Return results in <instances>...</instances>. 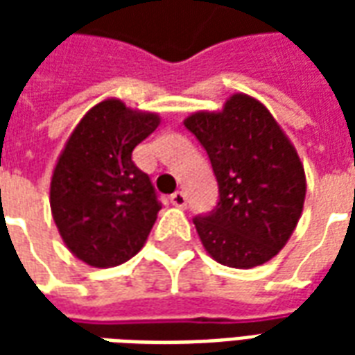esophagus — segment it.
Here are the masks:
<instances>
[{
	"instance_id": "esophagus-1",
	"label": "esophagus",
	"mask_w": 355,
	"mask_h": 355,
	"mask_svg": "<svg viewBox=\"0 0 355 355\" xmlns=\"http://www.w3.org/2000/svg\"><path fill=\"white\" fill-rule=\"evenodd\" d=\"M171 203H173L175 207H186V193L175 192L171 196Z\"/></svg>"
}]
</instances>
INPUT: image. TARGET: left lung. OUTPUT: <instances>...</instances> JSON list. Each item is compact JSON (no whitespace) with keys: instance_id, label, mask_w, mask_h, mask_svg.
I'll return each instance as SVG.
<instances>
[{"instance_id":"obj_1","label":"left lung","mask_w":355,"mask_h":355,"mask_svg":"<svg viewBox=\"0 0 355 355\" xmlns=\"http://www.w3.org/2000/svg\"><path fill=\"white\" fill-rule=\"evenodd\" d=\"M188 131L205 148L220 200L193 224L218 264L261 266L282 251L302 215L304 165L270 110L245 93H234L220 112H193Z\"/></svg>"}]
</instances>
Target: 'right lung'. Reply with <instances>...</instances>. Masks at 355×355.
<instances>
[{
  "label": "right lung",
  "mask_w": 355,
  "mask_h": 355,
  "mask_svg": "<svg viewBox=\"0 0 355 355\" xmlns=\"http://www.w3.org/2000/svg\"><path fill=\"white\" fill-rule=\"evenodd\" d=\"M159 121L155 112L106 98L81 117L58 155L53 220L68 251L89 266L123 264L146 243L162 205L131 154Z\"/></svg>",
  "instance_id": "obj_1"
}]
</instances>
